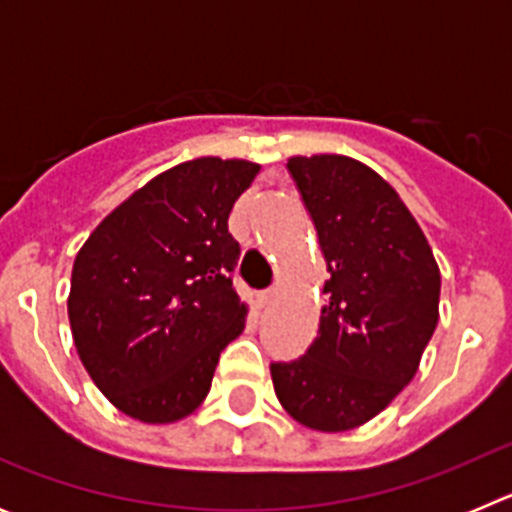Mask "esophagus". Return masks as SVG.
<instances>
[{
  "label": "esophagus",
  "instance_id": "34e87169",
  "mask_svg": "<svg viewBox=\"0 0 512 512\" xmlns=\"http://www.w3.org/2000/svg\"><path fill=\"white\" fill-rule=\"evenodd\" d=\"M271 300H274V289H264V292H261V295L256 297V302H259V307H266Z\"/></svg>",
  "mask_w": 512,
  "mask_h": 512
}]
</instances>
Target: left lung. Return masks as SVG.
I'll list each match as a JSON object with an SVG mask.
<instances>
[{"instance_id":"1","label":"left lung","mask_w":512,"mask_h":512,"mask_svg":"<svg viewBox=\"0 0 512 512\" xmlns=\"http://www.w3.org/2000/svg\"><path fill=\"white\" fill-rule=\"evenodd\" d=\"M328 264L318 338L274 361L282 408L305 428L338 433L382 413L415 377L438 323L441 271L400 194L356 158L292 156Z\"/></svg>"}]
</instances>
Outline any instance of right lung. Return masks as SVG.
Here are the masks:
<instances>
[{
    "mask_svg": "<svg viewBox=\"0 0 512 512\" xmlns=\"http://www.w3.org/2000/svg\"><path fill=\"white\" fill-rule=\"evenodd\" d=\"M259 169L241 158L184 161L130 194L76 253L71 333L120 413L174 423L210 392L220 351L246 325L228 215Z\"/></svg>",
    "mask_w": 512,
    "mask_h": 512,
    "instance_id": "1",
    "label": "right lung"
}]
</instances>
